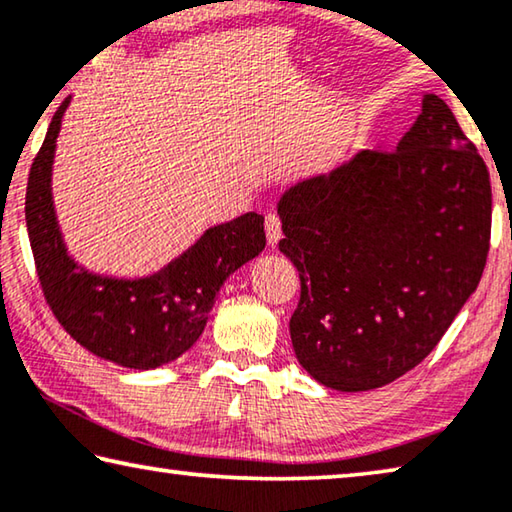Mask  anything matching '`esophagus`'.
<instances>
[{
    "label": "esophagus",
    "instance_id": "34e87169",
    "mask_svg": "<svg viewBox=\"0 0 512 512\" xmlns=\"http://www.w3.org/2000/svg\"><path fill=\"white\" fill-rule=\"evenodd\" d=\"M264 227H266V239L273 246V243H278V239L282 237V223H280V216L278 214H266L264 218Z\"/></svg>",
    "mask_w": 512,
    "mask_h": 512
}]
</instances>
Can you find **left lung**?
<instances>
[{"mask_svg": "<svg viewBox=\"0 0 512 512\" xmlns=\"http://www.w3.org/2000/svg\"><path fill=\"white\" fill-rule=\"evenodd\" d=\"M298 269L289 332L321 385L367 392L415 369L474 294L490 250V173L437 95L394 152L362 150L278 202Z\"/></svg>", "mask_w": 512, "mask_h": 512, "instance_id": "left-lung-1", "label": "left lung"}]
</instances>
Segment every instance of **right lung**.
Returning <instances> with one entry per match:
<instances>
[{
    "label": "right lung",
    "mask_w": 512,
    "mask_h": 512,
    "mask_svg": "<svg viewBox=\"0 0 512 512\" xmlns=\"http://www.w3.org/2000/svg\"><path fill=\"white\" fill-rule=\"evenodd\" d=\"M68 100L29 170L27 232L43 296L56 321L97 358L129 369H157L196 344L218 289L266 246L264 218L248 212L209 227L193 246L159 273L141 280L93 275L72 262L56 225L50 175L56 136Z\"/></svg>",
    "instance_id": "right-lung-1"
}]
</instances>
